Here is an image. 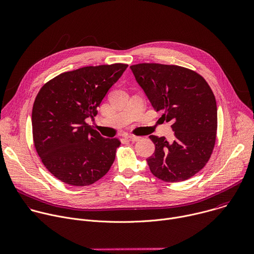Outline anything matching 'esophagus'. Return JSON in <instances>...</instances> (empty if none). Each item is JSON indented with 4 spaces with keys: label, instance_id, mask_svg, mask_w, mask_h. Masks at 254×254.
Instances as JSON below:
<instances>
[{
    "label": "esophagus",
    "instance_id": "34e87169",
    "mask_svg": "<svg viewBox=\"0 0 254 254\" xmlns=\"http://www.w3.org/2000/svg\"><path fill=\"white\" fill-rule=\"evenodd\" d=\"M127 138L128 140H132V141H136L138 139H140V136H136V135H132V134H127Z\"/></svg>",
    "mask_w": 254,
    "mask_h": 254
}]
</instances>
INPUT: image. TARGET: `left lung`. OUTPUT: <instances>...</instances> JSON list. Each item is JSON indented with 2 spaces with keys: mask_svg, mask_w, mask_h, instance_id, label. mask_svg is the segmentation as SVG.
<instances>
[{
  "mask_svg": "<svg viewBox=\"0 0 254 254\" xmlns=\"http://www.w3.org/2000/svg\"><path fill=\"white\" fill-rule=\"evenodd\" d=\"M152 106L171 122L175 138L150 135L155 153L147 159L151 172L165 182L185 181L204 168L217 130V105L206 80L190 69L158 63L130 66Z\"/></svg>",
  "mask_w": 254,
  "mask_h": 254,
  "instance_id": "obj_1",
  "label": "left lung"
}]
</instances>
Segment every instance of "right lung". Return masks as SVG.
Segmentation results:
<instances>
[{"label": "right lung", "mask_w": 254, "mask_h": 254, "mask_svg": "<svg viewBox=\"0 0 254 254\" xmlns=\"http://www.w3.org/2000/svg\"><path fill=\"white\" fill-rule=\"evenodd\" d=\"M127 64L86 66L64 72L36 96L32 127L36 151L47 170L72 186L91 185L110 171L120 140L103 137L85 120H94Z\"/></svg>", "instance_id": "obj_1"}]
</instances>
